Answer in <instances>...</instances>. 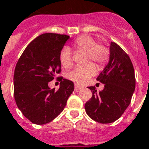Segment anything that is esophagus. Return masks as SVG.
<instances>
[{
	"label": "esophagus",
	"instance_id": "34e87169",
	"mask_svg": "<svg viewBox=\"0 0 149 149\" xmlns=\"http://www.w3.org/2000/svg\"><path fill=\"white\" fill-rule=\"evenodd\" d=\"M81 89H82V87L81 86H80V85H75V90L76 91H80Z\"/></svg>",
	"mask_w": 149,
	"mask_h": 149
}]
</instances>
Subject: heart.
<instances>
[{
  "label": "heart",
  "instance_id": "heart-1",
  "mask_svg": "<svg viewBox=\"0 0 149 149\" xmlns=\"http://www.w3.org/2000/svg\"><path fill=\"white\" fill-rule=\"evenodd\" d=\"M73 47L78 51L85 52V63L92 60L99 67H102L109 60L110 51L107 46L102 43H97V40L90 35H82L75 40ZM60 61L61 65L65 68L71 67L72 60L71 52L68 47H64L60 52ZM96 73V68L92 63L83 67H77L73 68L68 74V77L71 81L78 83L85 84Z\"/></svg>",
  "mask_w": 149,
  "mask_h": 149
}]
</instances>
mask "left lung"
<instances>
[{
	"label": "left lung",
	"instance_id": "8db88e82",
	"mask_svg": "<svg viewBox=\"0 0 149 149\" xmlns=\"http://www.w3.org/2000/svg\"><path fill=\"white\" fill-rule=\"evenodd\" d=\"M97 81L104 84V89L97 92L94 86H89L92 97L85 103V111L94 121L111 123L120 118L128 107L136 88L131 59L115 42H111L109 62Z\"/></svg>",
	"mask_w": 149,
	"mask_h": 149
}]
</instances>
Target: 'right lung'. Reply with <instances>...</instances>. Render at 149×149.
Returning a JSON list of instances; mask_svg holds the SVG:
<instances>
[{"mask_svg": "<svg viewBox=\"0 0 149 149\" xmlns=\"http://www.w3.org/2000/svg\"><path fill=\"white\" fill-rule=\"evenodd\" d=\"M69 38L53 33L39 35L26 47L17 63L15 102L24 116L35 124H46L56 118L74 90L73 82L67 79L61 80L58 90L48 86L61 71L60 54Z\"/></svg>", "mask_w": 149, "mask_h": 149, "instance_id": "1", "label": "right lung"}]
</instances>
